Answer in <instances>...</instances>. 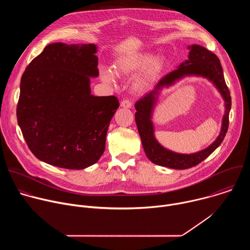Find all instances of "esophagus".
<instances>
[{
	"label": "esophagus",
	"instance_id": "obj_1",
	"mask_svg": "<svg viewBox=\"0 0 250 250\" xmlns=\"http://www.w3.org/2000/svg\"><path fill=\"white\" fill-rule=\"evenodd\" d=\"M121 105L123 106V108H125V109H129V108H131V103H130V101L129 100H124V101H122V103H121Z\"/></svg>",
	"mask_w": 250,
	"mask_h": 250
}]
</instances>
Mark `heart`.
I'll list each match as a JSON object with an SVG mask.
<instances>
[{"instance_id": "b5f03b06", "label": "heart", "mask_w": 250, "mask_h": 250, "mask_svg": "<svg viewBox=\"0 0 250 250\" xmlns=\"http://www.w3.org/2000/svg\"><path fill=\"white\" fill-rule=\"evenodd\" d=\"M165 64V59L162 56L157 55L151 57L150 53L142 52L117 60L114 65V72L118 76L128 77L142 69L140 75L133 82V89L141 92L146 90L151 82L161 73ZM100 76L104 83L115 85L116 75L111 69L102 68L100 70Z\"/></svg>"}]
</instances>
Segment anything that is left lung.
<instances>
[{
    "instance_id": "1",
    "label": "left lung",
    "mask_w": 250,
    "mask_h": 250,
    "mask_svg": "<svg viewBox=\"0 0 250 250\" xmlns=\"http://www.w3.org/2000/svg\"><path fill=\"white\" fill-rule=\"evenodd\" d=\"M188 49L190 50L188 60L182 62L176 70L161 78L152 91L134 104L136 110L135 123L146 156L152 163L172 169H188L205 160L221 146L229 128L231 98L225 81L220 59L216 54L198 44L189 45ZM186 76L207 78L216 86L225 101V114L219 136L207 149L191 155L177 154L163 148L155 138L152 123V115L160 91Z\"/></svg>"
}]
</instances>
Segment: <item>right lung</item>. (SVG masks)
<instances>
[{
	"label": "right lung",
	"mask_w": 250,
	"mask_h": 250,
	"mask_svg": "<svg viewBox=\"0 0 250 250\" xmlns=\"http://www.w3.org/2000/svg\"><path fill=\"white\" fill-rule=\"evenodd\" d=\"M97 46L51 43L25 68L17 108L18 124L34 156L52 166L85 169L104 151L119 108L115 96L91 94L99 76Z\"/></svg>",
	"instance_id": "add662e5"
}]
</instances>
